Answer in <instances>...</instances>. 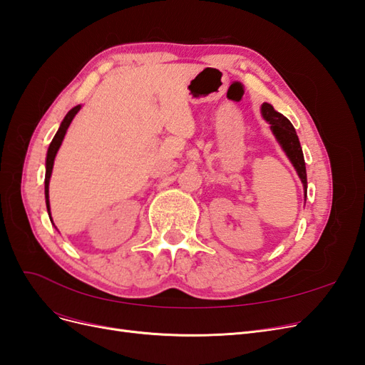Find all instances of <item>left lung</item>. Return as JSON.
Listing matches in <instances>:
<instances>
[{
    "label": "left lung",
    "instance_id": "1",
    "mask_svg": "<svg viewBox=\"0 0 365 365\" xmlns=\"http://www.w3.org/2000/svg\"><path fill=\"white\" fill-rule=\"evenodd\" d=\"M260 111H262L263 118L269 123V129L274 134L275 140H277L280 148L286 153V157L289 158L291 164L294 165L298 178L302 180L303 190H304V201H306V193H307L306 164H304L303 150L300 146V140H298V135H297L292 123L283 114L275 111L271 103L264 102L260 108Z\"/></svg>",
    "mask_w": 365,
    "mask_h": 365
}]
</instances>
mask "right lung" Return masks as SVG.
Instances as JSON below:
<instances>
[{
	"mask_svg": "<svg viewBox=\"0 0 365 365\" xmlns=\"http://www.w3.org/2000/svg\"><path fill=\"white\" fill-rule=\"evenodd\" d=\"M82 105H77L74 106L73 109H70L68 114L63 117L62 123L56 132V135L53 137L50 146H48V150H47V160H46V181H43V185H46V204H47V212H48V216H50V220L53 224V219H51V213H50V200H48V185H50V178H51V172H53V164H54V158H56V153L62 145L63 141V137L65 134H67V129L68 126L71 125L73 118L76 117V114L81 111ZM54 225V224H53Z\"/></svg>",
	"mask_w": 365,
	"mask_h": 365,
	"instance_id": "obj_1",
	"label": "right lung"
}]
</instances>
